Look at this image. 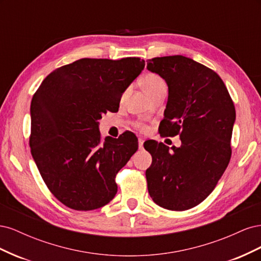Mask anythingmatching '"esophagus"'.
Segmentation results:
<instances>
[{
    "mask_svg": "<svg viewBox=\"0 0 261 261\" xmlns=\"http://www.w3.org/2000/svg\"><path fill=\"white\" fill-rule=\"evenodd\" d=\"M144 139L143 138H139L138 139V146H139V149H143L144 148Z\"/></svg>",
    "mask_w": 261,
    "mask_h": 261,
    "instance_id": "34e87169",
    "label": "esophagus"
}]
</instances>
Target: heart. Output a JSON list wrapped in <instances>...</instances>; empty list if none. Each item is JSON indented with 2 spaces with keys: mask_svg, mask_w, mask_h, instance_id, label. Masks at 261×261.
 I'll list each match as a JSON object with an SVG mask.
<instances>
[{
  "mask_svg": "<svg viewBox=\"0 0 261 261\" xmlns=\"http://www.w3.org/2000/svg\"><path fill=\"white\" fill-rule=\"evenodd\" d=\"M143 88L148 96L151 98L156 91H159L162 88H167V84H165L163 78L159 75L147 74L143 80ZM136 126L141 130L147 129V126L143 123H136Z\"/></svg>",
  "mask_w": 261,
  "mask_h": 261,
  "instance_id": "obj_1",
  "label": "heart"
}]
</instances>
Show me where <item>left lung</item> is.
Segmentation results:
<instances>
[{"label": "left lung", "instance_id": "1", "mask_svg": "<svg viewBox=\"0 0 261 261\" xmlns=\"http://www.w3.org/2000/svg\"><path fill=\"white\" fill-rule=\"evenodd\" d=\"M147 68L169 87L160 134L181 141L172 150L155 140L144 145L152 156L148 192L160 207L184 211L206 199L227 168L234 103L216 72L183 55L148 60Z\"/></svg>", "mask_w": 261, "mask_h": 261}]
</instances>
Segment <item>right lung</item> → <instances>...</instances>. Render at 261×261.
<instances>
[{
  "label": "right lung",
  "mask_w": 261,
  "mask_h": 261,
  "mask_svg": "<svg viewBox=\"0 0 261 261\" xmlns=\"http://www.w3.org/2000/svg\"><path fill=\"white\" fill-rule=\"evenodd\" d=\"M144 67L139 58L81 59L53 70L34 94L31 154L49 191L66 207L94 210L114 198L115 176L138 140L125 132L102 143L98 121L118 111L123 92Z\"/></svg>",
  "instance_id": "obj_1"
}]
</instances>
